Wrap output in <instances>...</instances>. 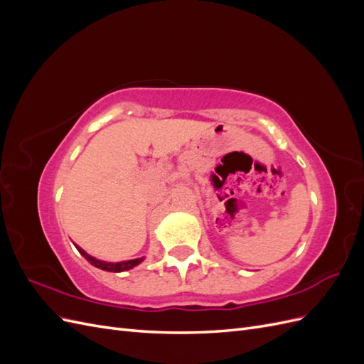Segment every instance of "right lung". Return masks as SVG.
I'll return each mask as SVG.
<instances>
[{"instance_id": "obj_1", "label": "right lung", "mask_w": 364, "mask_h": 364, "mask_svg": "<svg viewBox=\"0 0 364 364\" xmlns=\"http://www.w3.org/2000/svg\"><path fill=\"white\" fill-rule=\"evenodd\" d=\"M77 250H79L82 253V257H85L86 261H90L92 266H95L97 269H102V270H106V272H124V270H130L134 269L135 266H138V264L142 262V259L144 258H136V259H129V261H121V262H107V261H102V259H97L91 255H87V253L75 245Z\"/></svg>"}]
</instances>
